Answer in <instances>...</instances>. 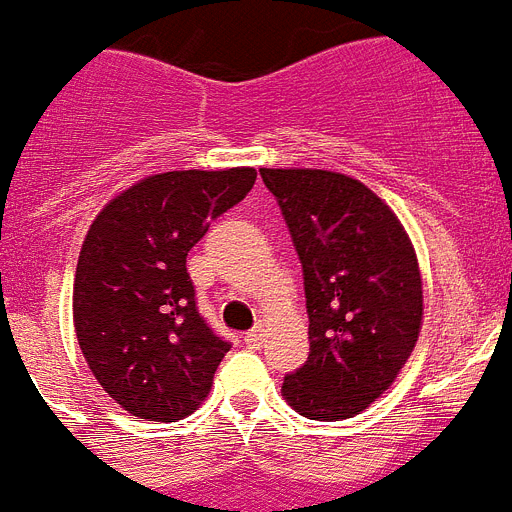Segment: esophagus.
<instances>
[{
	"instance_id": "esophagus-1",
	"label": "esophagus",
	"mask_w": 512,
	"mask_h": 512,
	"mask_svg": "<svg viewBox=\"0 0 512 512\" xmlns=\"http://www.w3.org/2000/svg\"><path fill=\"white\" fill-rule=\"evenodd\" d=\"M242 338H244V343H247L249 349H260V343H263V328L257 325V328L247 330Z\"/></svg>"
}]
</instances>
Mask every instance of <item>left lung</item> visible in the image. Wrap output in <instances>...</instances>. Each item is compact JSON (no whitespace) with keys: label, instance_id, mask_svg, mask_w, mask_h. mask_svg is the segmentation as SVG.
<instances>
[{"label":"left lung","instance_id":"1","mask_svg":"<svg viewBox=\"0 0 512 512\" xmlns=\"http://www.w3.org/2000/svg\"><path fill=\"white\" fill-rule=\"evenodd\" d=\"M302 260L309 356L283 398L317 422L349 419L393 385L422 330V273L409 234L359 179L260 169Z\"/></svg>","mask_w":512,"mask_h":512}]
</instances>
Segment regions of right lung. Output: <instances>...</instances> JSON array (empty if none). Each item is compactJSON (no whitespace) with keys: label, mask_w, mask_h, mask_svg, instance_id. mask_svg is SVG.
Segmentation results:
<instances>
[{"label":"right lung","mask_w":512,"mask_h":512,"mask_svg":"<svg viewBox=\"0 0 512 512\" xmlns=\"http://www.w3.org/2000/svg\"><path fill=\"white\" fill-rule=\"evenodd\" d=\"M255 179L249 166L145 176L90 223L72 291L75 333L127 414L176 422L208 398L231 343L197 309L187 252Z\"/></svg>","instance_id":"right-lung-1"}]
</instances>
